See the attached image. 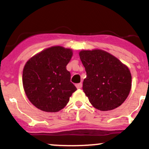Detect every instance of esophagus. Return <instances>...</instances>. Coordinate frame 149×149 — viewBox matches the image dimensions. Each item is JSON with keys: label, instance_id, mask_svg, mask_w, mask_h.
Returning a JSON list of instances; mask_svg holds the SVG:
<instances>
[{"label": "esophagus", "instance_id": "obj_1", "mask_svg": "<svg viewBox=\"0 0 149 149\" xmlns=\"http://www.w3.org/2000/svg\"><path fill=\"white\" fill-rule=\"evenodd\" d=\"M76 88H78V89H80V88H82V86H83V84H82L81 83H78V84L76 85Z\"/></svg>", "mask_w": 149, "mask_h": 149}]
</instances>
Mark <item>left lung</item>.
<instances>
[{
    "mask_svg": "<svg viewBox=\"0 0 149 149\" xmlns=\"http://www.w3.org/2000/svg\"><path fill=\"white\" fill-rule=\"evenodd\" d=\"M79 56L87 73L83 90L94 107L111 111L120 107L132 87L130 69L110 53L95 49L81 50Z\"/></svg>",
    "mask_w": 149,
    "mask_h": 149,
    "instance_id": "8db88e82",
    "label": "left lung"
}]
</instances>
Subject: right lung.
<instances>
[{
    "instance_id": "add662e5",
    "label": "right lung",
    "mask_w": 149,
    "mask_h": 149,
    "mask_svg": "<svg viewBox=\"0 0 149 149\" xmlns=\"http://www.w3.org/2000/svg\"><path fill=\"white\" fill-rule=\"evenodd\" d=\"M72 55L71 49L52 46L26 63L22 74L24 90L31 104L40 110L59 111L77 90L66 70Z\"/></svg>"
}]
</instances>
